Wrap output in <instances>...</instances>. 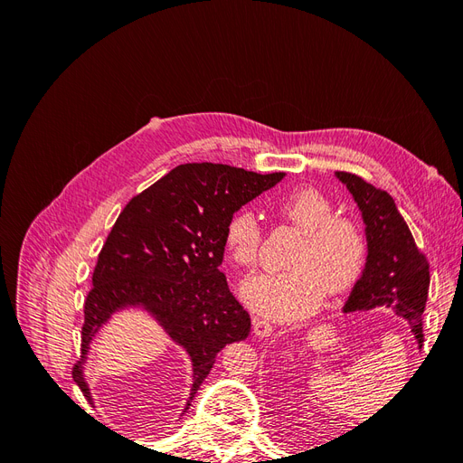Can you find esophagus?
<instances>
[{"instance_id":"34e87169","label":"esophagus","mask_w":463,"mask_h":463,"mask_svg":"<svg viewBox=\"0 0 463 463\" xmlns=\"http://www.w3.org/2000/svg\"><path fill=\"white\" fill-rule=\"evenodd\" d=\"M253 332L259 335V338H269V335L272 334V325L269 320L264 318H253Z\"/></svg>"}]
</instances>
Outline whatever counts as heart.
<instances>
[{"mask_svg": "<svg viewBox=\"0 0 463 463\" xmlns=\"http://www.w3.org/2000/svg\"><path fill=\"white\" fill-rule=\"evenodd\" d=\"M282 213L303 233L286 272L259 274L241 286L250 309L276 320L311 313L325 291L342 293L355 284L367 260V237L352 218L338 216L335 206L313 187L291 191L279 201ZM262 226L255 210L241 208L226 226V247L237 266L250 270L259 260Z\"/></svg>", "mask_w": 463, "mask_h": 463, "instance_id": "b5f03b06", "label": "heart"}]
</instances>
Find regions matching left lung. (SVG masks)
<instances>
[{"mask_svg": "<svg viewBox=\"0 0 463 463\" xmlns=\"http://www.w3.org/2000/svg\"><path fill=\"white\" fill-rule=\"evenodd\" d=\"M357 203L367 235V262L344 305V313L386 309L408 320L423 345V311L429 296V262L417 249L394 199L355 174L335 172Z\"/></svg>", "mask_w": 463, "mask_h": 463, "instance_id": "obj_1", "label": "left lung"}]
</instances>
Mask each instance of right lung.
<instances>
[{"label":"right lung","instance_id":"obj_1","mask_svg":"<svg viewBox=\"0 0 463 463\" xmlns=\"http://www.w3.org/2000/svg\"><path fill=\"white\" fill-rule=\"evenodd\" d=\"M226 164H181L133 197L98 255L85 301L80 361L73 381L92 402L85 378L90 344L108 320L141 309L191 359L193 384L184 413L218 352L245 340L250 318L220 272L230 218L284 179Z\"/></svg>","mask_w":463,"mask_h":463}]
</instances>
